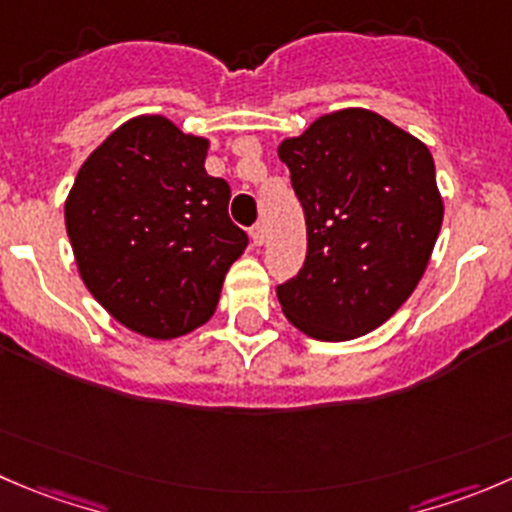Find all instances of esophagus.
<instances>
[{
  "instance_id": "1",
  "label": "esophagus",
  "mask_w": 512,
  "mask_h": 512,
  "mask_svg": "<svg viewBox=\"0 0 512 512\" xmlns=\"http://www.w3.org/2000/svg\"><path fill=\"white\" fill-rule=\"evenodd\" d=\"M265 237H267V232H265V227H262V225H255L250 230V240H252V245H255V247L265 245Z\"/></svg>"
}]
</instances>
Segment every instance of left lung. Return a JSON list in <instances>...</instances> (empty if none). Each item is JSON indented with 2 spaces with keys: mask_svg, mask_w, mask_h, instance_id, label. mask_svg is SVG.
I'll use <instances>...</instances> for the list:
<instances>
[{
  "mask_svg": "<svg viewBox=\"0 0 512 512\" xmlns=\"http://www.w3.org/2000/svg\"><path fill=\"white\" fill-rule=\"evenodd\" d=\"M305 210L307 257L277 287L287 320L345 342L388 322L428 270L443 197L428 145L362 107L322 114L277 147Z\"/></svg>",
  "mask_w": 512,
  "mask_h": 512,
  "instance_id": "1",
  "label": "left lung"
}]
</instances>
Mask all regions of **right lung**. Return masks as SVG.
<instances>
[{"mask_svg": "<svg viewBox=\"0 0 512 512\" xmlns=\"http://www.w3.org/2000/svg\"><path fill=\"white\" fill-rule=\"evenodd\" d=\"M210 140L162 114L127 119L84 160L64 200L74 262L127 330L175 340L205 325L245 252L230 185L205 170Z\"/></svg>", "mask_w": 512, "mask_h": 512, "instance_id": "right-lung-1", "label": "right lung"}]
</instances>
